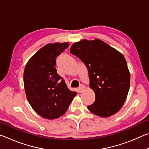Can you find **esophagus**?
I'll return each instance as SVG.
<instances>
[{
	"label": "esophagus",
	"mask_w": 149,
	"mask_h": 149,
	"mask_svg": "<svg viewBox=\"0 0 149 149\" xmlns=\"http://www.w3.org/2000/svg\"><path fill=\"white\" fill-rule=\"evenodd\" d=\"M84 88H85V86L84 85H80V86L79 87V91L80 92H82L84 90Z\"/></svg>",
	"instance_id": "34e87169"
}]
</instances>
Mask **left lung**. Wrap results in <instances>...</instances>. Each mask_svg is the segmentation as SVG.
Wrapping results in <instances>:
<instances>
[{"label":"left lung","mask_w":149,"mask_h":149,"mask_svg":"<svg viewBox=\"0 0 149 149\" xmlns=\"http://www.w3.org/2000/svg\"><path fill=\"white\" fill-rule=\"evenodd\" d=\"M70 52L84 63L89 72L95 101L88 106V110L100 117L116 114L125 102L130 85V74L123 54L98 39L75 42Z\"/></svg>","instance_id":"1"}]
</instances>
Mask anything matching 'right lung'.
<instances>
[{
    "label": "right lung",
    "instance_id": "1",
    "mask_svg": "<svg viewBox=\"0 0 149 149\" xmlns=\"http://www.w3.org/2000/svg\"><path fill=\"white\" fill-rule=\"evenodd\" d=\"M68 47V42L45 45L25 67L24 84L27 100L37 114L47 119L64 114L77 95L68 88L55 68L56 57Z\"/></svg>",
    "mask_w": 149,
    "mask_h": 149
}]
</instances>
